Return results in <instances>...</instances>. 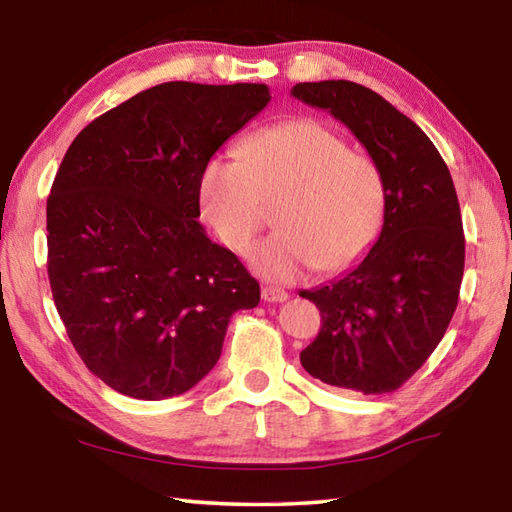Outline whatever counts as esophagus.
<instances>
[{
    "label": "esophagus",
    "instance_id": "obj_1",
    "mask_svg": "<svg viewBox=\"0 0 512 512\" xmlns=\"http://www.w3.org/2000/svg\"><path fill=\"white\" fill-rule=\"evenodd\" d=\"M289 298V293L280 287H263V300L265 302H285Z\"/></svg>",
    "mask_w": 512,
    "mask_h": 512
}]
</instances>
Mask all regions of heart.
<instances>
[{
  "mask_svg": "<svg viewBox=\"0 0 512 512\" xmlns=\"http://www.w3.org/2000/svg\"><path fill=\"white\" fill-rule=\"evenodd\" d=\"M238 155L203 166L199 208L214 236L243 256L278 206L280 230L249 256L256 274L280 282L313 267L339 274L377 243L388 206L381 168L328 124H274L245 138Z\"/></svg>",
  "mask_w": 512,
  "mask_h": 512,
  "instance_id": "b5f03b06",
  "label": "heart"
}]
</instances>
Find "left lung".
<instances>
[{"instance_id":"left-lung-1","label":"left lung","mask_w":512,"mask_h":512,"mask_svg":"<svg viewBox=\"0 0 512 512\" xmlns=\"http://www.w3.org/2000/svg\"><path fill=\"white\" fill-rule=\"evenodd\" d=\"M291 96L344 122L381 168L388 192L368 256L339 280L300 291L322 313L300 361L335 388L392 392L436 350L458 306L464 234L451 173L423 129L368 87L298 83Z\"/></svg>"}]
</instances>
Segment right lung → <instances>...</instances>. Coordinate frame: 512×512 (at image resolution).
<instances>
[{"label": "right lung", "instance_id": "right-lung-1", "mask_svg": "<svg viewBox=\"0 0 512 512\" xmlns=\"http://www.w3.org/2000/svg\"><path fill=\"white\" fill-rule=\"evenodd\" d=\"M271 100L258 83H162L102 113L48 197V278L76 352L120 394L188 392L258 282L199 219V177Z\"/></svg>", "mask_w": 512, "mask_h": 512}]
</instances>
